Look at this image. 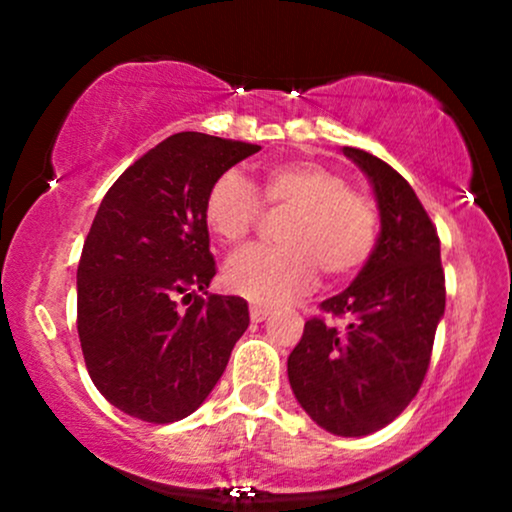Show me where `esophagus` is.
Returning <instances> with one entry per match:
<instances>
[{
    "label": "esophagus",
    "mask_w": 512,
    "mask_h": 512,
    "mask_svg": "<svg viewBox=\"0 0 512 512\" xmlns=\"http://www.w3.org/2000/svg\"><path fill=\"white\" fill-rule=\"evenodd\" d=\"M269 317V310L262 308V305H250V320L252 322H262Z\"/></svg>",
    "instance_id": "esophagus-1"
}]
</instances>
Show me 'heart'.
Wrapping results in <instances>:
<instances>
[{"mask_svg": "<svg viewBox=\"0 0 512 512\" xmlns=\"http://www.w3.org/2000/svg\"><path fill=\"white\" fill-rule=\"evenodd\" d=\"M267 209H289L276 248H252L226 267L228 289L257 303H279L313 289L320 269L344 279L366 264L375 245V209L334 170L313 161L267 168L260 178ZM260 202L238 170L211 182L204 219L221 243L243 245L260 221Z\"/></svg>", "mask_w": 512, "mask_h": 512, "instance_id": "1", "label": "heart"}]
</instances>
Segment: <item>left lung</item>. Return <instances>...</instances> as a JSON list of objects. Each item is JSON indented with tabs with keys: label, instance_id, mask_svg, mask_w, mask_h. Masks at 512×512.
Here are the masks:
<instances>
[{
	"label": "left lung",
	"instance_id": "obj_1",
	"mask_svg": "<svg viewBox=\"0 0 512 512\" xmlns=\"http://www.w3.org/2000/svg\"><path fill=\"white\" fill-rule=\"evenodd\" d=\"M342 151L373 187L380 233L354 284L322 303L349 325L308 320L286 366L317 426L361 438L395 421L424 383L445 313V276L438 233L409 182L368 151Z\"/></svg>",
	"mask_w": 512,
	"mask_h": 512
}]
</instances>
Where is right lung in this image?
<instances>
[{"label": "right lung", "instance_id": "add662e5", "mask_svg": "<svg viewBox=\"0 0 512 512\" xmlns=\"http://www.w3.org/2000/svg\"><path fill=\"white\" fill-rule=\"evenodd\" d=\"M257 151L173 134L134 161L96 211L76 269V327L93 385L134 419L190 416L248 330L243 298L207 293L216 262L204 199L211 182Z\"/></svg>", "mask_w": 512, "mask_h": 512}]
</instances>
